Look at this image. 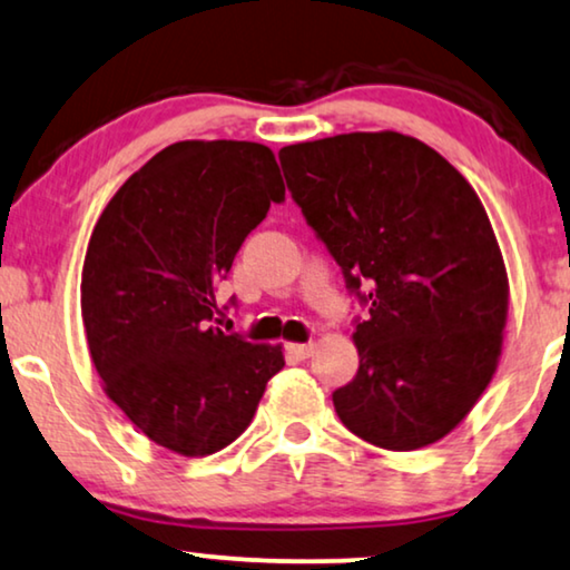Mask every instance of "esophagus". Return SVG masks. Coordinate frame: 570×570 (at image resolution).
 Segmentation results:
<instances>
[{"label": "esophagus", "instance_id": "obj_1", "mask_svg": "<svg viewBox=\"0 0 570 570\" xmlns=\"http://www.w3.org/2000/svg\"><path fill=\"white\" fill-rule=\"evenodd\" d=\"M286 348H289V354L297 356V360H307V356L315 352V344H289Z\"/></svg>", "mask_w": 570, "mask_h": 570}]
</instances>
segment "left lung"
<instances>
[{"mask_svg":"<svg viewBox=\"0 0 570 570\" xmlns=\"http://www.w3.org/2000/svg\"><path fill=\"white\" fill-rule=\"evenodd\" d=\"M307 224L360 289L356 377L338 420L385 451L438 443L498 370L508 273L492 224L456 166L412 135L348 132L278 150Z\"/></svg>","mask_w":570,"mask_h":570,"instance_id":"8db88e82","label":"left lung"}]
</instances>
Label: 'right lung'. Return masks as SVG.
Returning a JSON list of instances; mask_svg holds the SVG:
<instances>
[{
  "label": "right lung",
  "instance_id": "right-lung-1",
  "mask_svg": "<svg viewBox=\"0 0 570 570\" xmlns=\"http://www.w3.org/2000/svg\"><path fill=\"white\" fill-rule=\"evenodd\" d=\"M276 156L247 140H181L117 189L90 234L80 313L101 389L148 440L208 456L253 422L281 344L216 328V281L284 200Z\"/></svg>",
  "mask_w": 570,
  "mask_h": 570
}]
</instances>
